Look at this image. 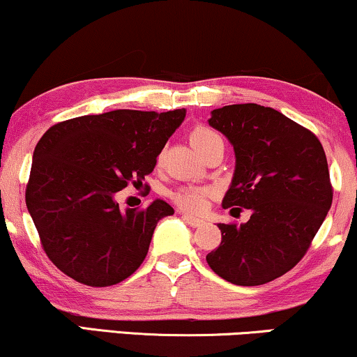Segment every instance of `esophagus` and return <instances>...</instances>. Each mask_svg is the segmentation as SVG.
I'll return each instance as SVG.
<instances>
[{
    "label": "esophagus",
    "instance_id": "obj_1",
    "mask_svg": "<svg viewBox=\"0 0 357 357\" xmlns=\"http://www.w3.org/2000/svg\"><path fill=\"white\" fill-rule=\"evenodd\" d=\"M182 219L187 224H190V226L192 227H199V226H203V219H199V218H195V216H192V214H187V213H182Z\"/></svg>",
    "mask_w": 357,
    "mask_h": 357
}]
</instances>
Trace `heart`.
<instances>
[{
    "label": "heart",
    "mask_w": 357,
    "mask_h": 357,
    "mask_svg": "<svg viewBox=\"0 0 357 357\" xmlns=\"http://www.w3.org/2000/svg\"><path fill=\"white\" fill-rule=\"evenodd\" d=\"M190 141H192L193 148L198 151L199 154H206L216 146H224L222 138L219 136L216 131L209 128V126L204 125H197L193 126V130L190 131ZM162 159V153L159 154V160ZM209 195L208 188L202 187H180L172 192V199L178 204L180 208L185 209V211L198 213L203 211L204 206H206V197Z\"/></svg>",
    "instance_id": "b5f03b06"
}]
</instances>
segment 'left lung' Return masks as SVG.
<instances>
[{
	"instance_id": "left-lung-1",
	"label": "left lung",
	"mask_w": 357,
	"mask_h": 357,
	"mask_svg": "<svg viewBox=\"0 0 357 357\" xmlns=\"http://www.w3.org/2000/svg\"><path fill=\"white\" fill-rule=\"evenodd\" d=\"M209 125L236 151L222 206L247 208L252 216L218 224L221 243L206 261L232 284H265L304 258L333 202L324 146L305 126L258 104L213 110Z\"/></svg>"
}]
</instances>
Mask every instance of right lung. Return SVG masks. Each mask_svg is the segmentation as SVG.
Returning a JSON list of instances; mask_svg holds the SVG:
<instances>
[{"label": "right lung", "instance_id": "1", "mask_svg": "<svg viewBox=\"0 0 357 357\" xmlns=\"http://www.w3.org/2000/svg\"><path fill=\"white\" fill-rule=\"evenodd\" d=\"M183 119L185 109L114 110L45 131L33 151L26 204L58 270L92 287L114 286L138 270L159 219L174 208L155 199L121 211L115 195L143 185Z\"/></svg>", "mask_w": 357, "mask_h": 357}]
</instances>
